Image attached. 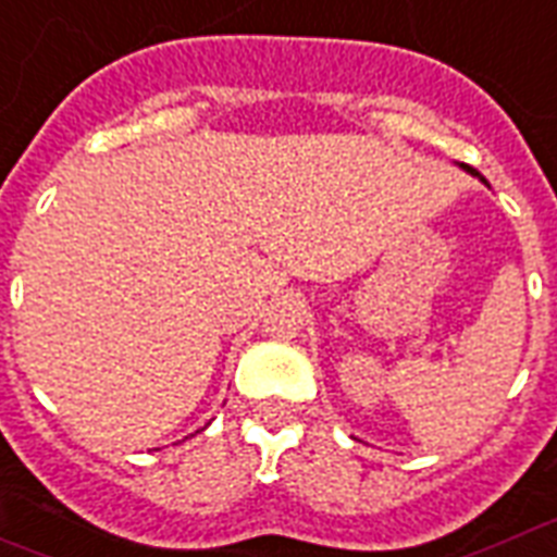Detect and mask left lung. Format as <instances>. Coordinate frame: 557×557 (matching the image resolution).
<instances>
[{
	"label": "left lung",
	"mask_w": 557,
	"mask_h": 557,
	"mask_svg": "<svg viewBox=\"0 0 557 557\" xmlns=\"http://www.w3.org/2000/svg\"><path fill=\"white\" fill-rule=\"evenodd\" d=\"M461 169H465V172H470V175H476V177H479V181H485V177H482V175H479V172H476V169H470V165H461ZM485 184H487V181H485Z\"/></svg>",
	"instance_id": "left-lung-1"
}]
</instances>
